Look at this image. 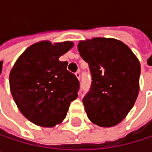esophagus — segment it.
<instances>
[{"label": "esophagus", "instance_id": "obj_1", "mask_svg": "<svg viewBox=\"0 0 152 152\" xmlns=\"http://www.w3.org/2000/svg\"><path fill=\"white\" fill-rule=\"evenodd\" d=\"M75 75H76V76L77 77V79L79 80V79H80V77H81V74H80V72H79V71H77V72H76V74H75Z\"/></svg>", "mask_w": 152, "mask_h": 152}]
</instances>
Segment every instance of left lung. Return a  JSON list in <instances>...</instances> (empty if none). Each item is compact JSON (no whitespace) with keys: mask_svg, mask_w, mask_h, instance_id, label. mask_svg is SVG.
<instances>
[{"mask_svg":"<svg viewBox=\"0 0 152 152\" xmlns=\"http://www.w3.org/2000/svg\"><path fill=\"white\" fill-rule=\"evenodd\" d=\"M77 48L91 74V90L83 99L88 118L103 128L118 125L138 96L139 60L126 44L112 38L81 40Z\"/></svg>","mask_w":152,"mask_h":152,"instance_id":"1","label":"left lung"}]
</instances>
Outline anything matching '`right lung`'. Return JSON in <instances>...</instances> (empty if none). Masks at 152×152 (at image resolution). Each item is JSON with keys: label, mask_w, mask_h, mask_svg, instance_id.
<instances>
[{"label": "right lung", "mask_w": 152, "mask_h": 152, "mask_svg": "<svg viewBox=\"0 0 152 152\" xmlns=\"http://www.w3.org/2000/svg\"><path fill=\"white\" fill-rule=\"evenodd\" d=\"M72 41L48 40L29 46L10 73V88L22 114L35 125L53 128L63 121L70 102L77 98L79 81L59 58Z\"/></svg>", "instance_id": "right-lung-1"}]
</instances>
